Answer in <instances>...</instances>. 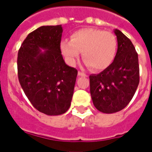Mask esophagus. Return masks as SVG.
<instances>
[{
    "label": "esophagus",
    "mask_w": 152,
    "mask_h": 152,
    "mask_svg": "<svg viewBox=\"0 0 152 152\" xmlns=\"http://www.w3.org/2000/svg\"><path fill=\"white\" fill-rule=\"evenodd\" d=\"M78 76H87L86 73L82 72H78Z\"/></svg>",
    "instance_id": "34e87169"
}]
</instances>
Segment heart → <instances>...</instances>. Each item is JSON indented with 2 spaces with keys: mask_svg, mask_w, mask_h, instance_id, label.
<instances>
[{
  "mask_svg": "<svg viewBox=\"0 0 152 152\" xmlns=\"http://www.w3.org/2000/svg\"><path fill=\"white\" fill-rule=\"evenodd\" d=\"M60 48L70 64H75L82 52L86 65L99 72L107 68L114 61L117 40L111 31L82 28L71 35V40H62Z\"/></svg>",
  "mask_w": 152,
  "mask_h": 152,
  "instance_id": "obj_1",
  "label": "heart"
}]
</instances>
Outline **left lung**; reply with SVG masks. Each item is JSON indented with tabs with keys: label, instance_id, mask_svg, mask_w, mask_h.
<instances>
[{
	"label": "left lung",
	"instance_id": "obj_1",
	"mask_svg": "<svg viewBox=\"0 0 152 152\" xmlns=\"http://www.w3.org/2000/svg\"><path fill=\"white\" fill-rule=\"evenodd\" d=\"M118 49L114 61L97 75L89 76L90 94L99 112L114 113L124 109L139 84L138 57L129 38L115 29Z\"/></svg>",
	"mask_w": 152,
	"mask_h": 152
}]
</instances>
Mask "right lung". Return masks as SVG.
Returning <instances> with one entry per match:
<instances>
[{"label": "right lung", "instance_id": "obj_1", "mask_svg": "<svg viewBox=\"0 0 152 152\" xmlns=\"http://www.w3.org/2000/svg\"><path fill=\"white\" fill-rule=\"evenodd\" d=\"M62 33L61 25L40 27L28 35L18 53L22 89L35 108L48 115L69 109L77 76V70L67 66L62 56Z\"/></svg>", "mask_w": 152, "mask_h": 152}]
</instances>
